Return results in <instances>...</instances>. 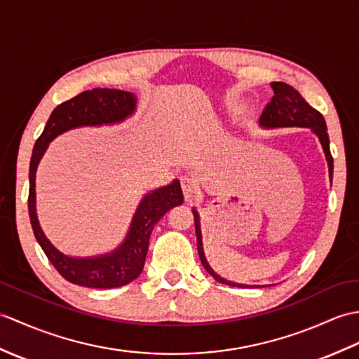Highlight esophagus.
<instances>
[{
  "label": "esophagus",
  "instance_id": "1",
  "mask_svg": "<svg viewBox=\"0 0 359 359\" xmlns=\"http://www.w3.org/2000/svg\"><path fill=\"white\" fill-rule=\"evenodd\" d=\"M180 185H182V191H183V197L185 200H191L194 197L196 193V182L188 177V176H182L180 177Z\"/></svg>",
  "mask_w": 359,
  "mask_h": 359
}]
</instances>
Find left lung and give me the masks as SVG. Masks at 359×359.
Here are the masks:
<instances>
[{
	"mask_svg": "<svg viewBox=\"0 0 359 359\" xmlns=\"http://www.w3.org/2000/svg\"><path fill=\"white\" fill-rule=\"evenodd\" d=\"M273 90V96L271 102L266 105L260 116V125L266 128H283V127H303V128H311L316 136H318L324 154H326V161L329 165V176L332 179L333 174V157L330 154V147H329V135H327V127L326 121H324L323 114L315 110L304 101V97L298 93V91L292 87L286 84V82H272L271 84ZM194 214V223H196V236H197V251L200 262H202L203 268L210 272L214 280H217L223 285L229 286H237V287H249L246 285H238V283H232L222 278L220 275L215 273L210 263L206 262V257L203 254V243H202V231H200V217L198 212L193 210Z\"/></svg>",
	"mask_w": 359,
	"mask_h": 359,
	"instance_id": "1",
	"label": "left lung"
}]
</instances>
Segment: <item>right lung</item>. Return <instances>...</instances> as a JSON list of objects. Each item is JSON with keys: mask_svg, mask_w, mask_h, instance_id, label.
Listing matches in <instances>:
<instances>
[{"mask_svg": "<svg viewBox=\"0 0 359 359\" xmlns=\"http://www.w3.org/2000/svg\"><path fill=\"white\" fill-rule=\"evenodd\" d=\"M136 96L130 91L116 88H93L82 91L57 105L50 114L46 128L33 148L29 168V215L33 234L39 246L55 266V269L73 285L96 289H111L128 285L136 280L145 264L149 236L154 224L171 208L182 205L183 194L179 180L148 193L133 217L131 226L123 243L110 254L96 257H69L50 243L39 226L36 215L35 177L41 157L50 142L62 133L78 127H99L119 123L135 113Z\"/></svg>", "mask_w": 359, "mask_h": 359, "instance_id": "obj_1", "label": "right lung"}]
</instances>
